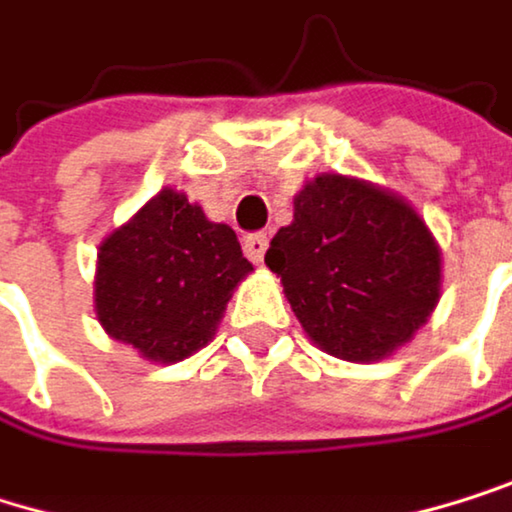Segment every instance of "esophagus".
I'll use <instances>...</instances> for the list:
<instances>
[{
    "mask_svg": "<svg viewBox=\"0 0 512 512\" xmlns=\"http://www.w3.org/2000/svg\"><path fill=\"white\" fill-rule=\"evenodd\" d=\"M267 245H270L267 233H251V236L242 239V248H245V254H248V261H254V264H261V261H264Z\"/></svg>",
    "mask_w": 512,
    "mask_h": 512,
    "instance_id": "esophagus-1",
    "label": "esophagus"
}]
</instances>
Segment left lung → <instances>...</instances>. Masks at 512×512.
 <instances>
[{
	"mask_svg": "<svg viewBox=\"0 0 512 512\" xmlns=\"http://www.w3.org/2000/svg\"><path fill=\"white\" fill-rule=\"evenodd\" d=\"M264 261L306 337L355 364L410 343L440 300V245L419 212L337 172L306 181Z\"/></svg>",
	"mask_w": 512,
	"mask_h": 512,
	"instance_id": "obj_1",
	"label": "left lung"
}]
</instances>
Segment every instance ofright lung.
<instances>
[{"label":"right lung","mask_w":512,"mask_h":512,"mask_svg":"<svg viewBox=\"0 0 512 512\" xmlns=\"http://www.w3.org/2000/svg\"><path fill=\"white\" fill-rule=\"evenodd\" d=\"M251 270L227 224L163 188L99 245L96 318L142 358L175 364L215 337L233 288Z\"/></svg>","instance_id":"right-lung-1"}]
</instances>
